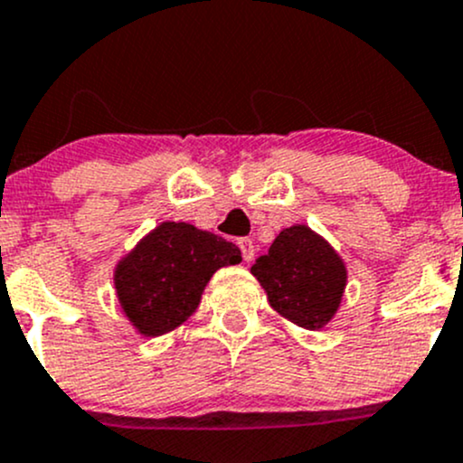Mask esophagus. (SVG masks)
I'll use <instances>...</instances> for the list:
<instances>
[{
    "mask_svg": "<svg viewBox=\"0 0 463 463\" xmlns=\"http://www.w3.org/2000/svg\"><path fill=\"white\" fill-rule=\"evenodd\" d=\"M238 247H241L242 260H245V263H250V260L254 259V251H256L251 238H241V241H238Z\"/></svg>",
    "mask_w": 463,
    "mask_h": 463,
    "instance_id": "esophagus-1",
    "label": "esophagus"
}]
</instances>
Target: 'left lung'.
Returning a JSON list of instances; mask_svg holds the SVG:
<instances>
[{
    "label": "left lung",
    "mask_w": 463,
    "mask_h": 463,
    "mask_svg": "<svg viewBox=\"0 0 463 463\" xmlns=\"http://www.w3.org/2000/svg\"><path fill=\"white\" fill-rule=\"evenodd\" d=\"M269 305L297 326L317 330L338 309L345 289V265L309 227L283 230L269 251L251 265Z\"/></svg>",
    "instance_id": "8db88e82"
}]
</instances>
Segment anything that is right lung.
Masks as SVG:
<instances>
[{
    "mask_svg": "<svg viewBox=\"0 0 463 463\" xmlns=\"http://www.w3.org/2000/svg\"><path fill=\"white\" fill-rule=\"evenodd\" d=\"M236 263L241 250L225 238L162 222L118 265V298L140 335L160 336L192 317L213 271Z\"/></svg>",
    "mask_w": 463,
    "mask_h": 463,
    "instance_id": "obj_1",
    "label": "right lung"
}]
</instances>
